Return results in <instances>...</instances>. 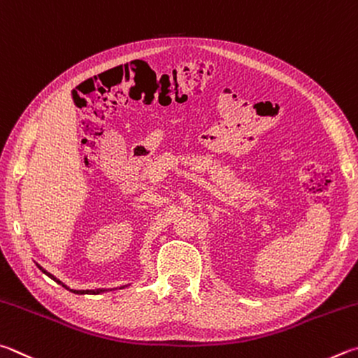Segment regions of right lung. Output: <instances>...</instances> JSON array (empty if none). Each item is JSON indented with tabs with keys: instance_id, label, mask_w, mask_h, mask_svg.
<instances>
[{
	"instance_id": "1",
	"label": "right lung",
	"mask_w": 358,
	"mask_h": 358,
	"mask_svg": "<svg viewBox=\"0 0 358 358\" xmlns=\"http://www.w3.org/2000/svg\"><path fill=\"white\" fill-rule=\"evenodd\" d=\"M37 267H39V268H41V271H42L43 273H45V275H48V277H50V278H52V280H55V281H58V283H59V285H62V283H61V281H59V280H56V278L53 277V275H52V273H48L47 271H43V268H42L41 266H37ZM62 286H64V287H67L66 285H62ZM67 289H69V287H67ZM71 291H72V292H75V294H99V292H102V289H100V291H99V289H94V291H73V289H71Z\"/></svg>"
}]
</instances>
